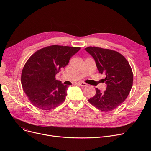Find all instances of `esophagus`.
Returning <instances> with one entry per match:
<instances>
[{"label":"esophagus","instance_id":"1","mask_svg":"<svg viewBox=\"0 0 151 151\" xmlns=\"http://www.w3.org/2000/svg\"><path fill=\"white\" fill-rule=\"evenodd\" d=\"M79 84H80L81 86H83V87L87 86V84L84 83V82H80V83H79Z\"/></svg>","mask_w":151,"mask_h":151}]
</instances>
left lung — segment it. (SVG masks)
<instances>
[{
  "mask_svg": "<svg viewBox=\"0 0 151 151\" xmlns=\"http://www.w3.org/2000/svg\"><path fill=\"white\" fill-rule=\"evenodd\" d=\"M85 50L93 58L99 73L105 77L103 82L107 85L103 92L96 88V95L88 101L102 111H111L121 105L131 91L132 68L124 55L116 51L96 46L86 47Z\"/></svg>",
  "mask_w": 151,
  "mask_h": 151,
  "instance_id": "left-lung-1",
  "label": "left lung"
}]
</instances>
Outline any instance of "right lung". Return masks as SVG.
Here are the masks:
<instances>
[{"label": "right lung", "instance_id": "add662e5", "mask_svg": "<svg viewBox=\"0 0 151 151\" xmlns=\"http://www.w3.org/2000/svg\"><path fill=\"white\" fill-rule=\"evenodd\" d=\"M80 48L51 45L37 51L29 58L22 70L21 84L34 106L47 111L65 101L68 86L55 76Z\"/></svg>", "mask_w": 151, "mask_h": 151}]
</instances>
